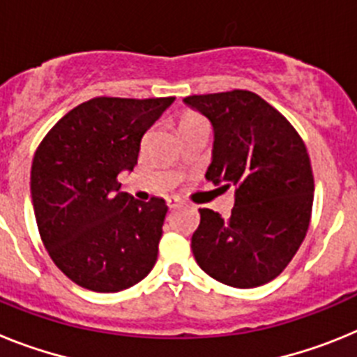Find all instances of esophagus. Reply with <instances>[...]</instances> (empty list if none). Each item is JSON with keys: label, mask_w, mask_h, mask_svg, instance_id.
<instances>
[{"label": "esophagus", "mask_w": 357, "mask_h": 357, "mask_svg": "<svg viewBox=\"0 0 357 357\" xmlns=\"http://www.w3.org/2000/svg\"><path fill=\"white\" fill-rule=\"evenodd\" d=\"M166 204H168L169 209H176V207L182 204V200H181V198H176V197H169V198H166Z\"/></svg>", "instance_id": "1"}]
</instances>
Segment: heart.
Wrapping results in <instances>:
<instances>
[{
    "label": "heart",
    "mask_w": 357,
    "mask_h": 357,
    "mask_svg": "<svg viewBox=\"0 0 357 357\" xmlns=\"http://www.w3.org/2000/svg\"><path fill=\"white\" fill-rule=\"evenodd\" d=\"M195 123H206V119L202 118L197 112H185L181 118V128L188 127V125H195Z\"/></svg>",
    "instance_id": "obj_1"
}]
</instances>
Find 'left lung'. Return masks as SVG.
I'll use <instances>...</instances> for the list:
<instances>
[{"label":"left lung","mask_w":357,"mask_h":357,"mask_svg":"<svg viewBox=\"0 0 357 357\" xmlns=\"http://www.w3.org/2000/svg\"><path fill=\"white\" fill-rule=\"evenodd\" d=\"M184 102L214 127L206 178L236 188L229 220L198 209L195 259L232 288L266 284L282 273L307 234L314 193L307 148L291 123L252 91L193 94Z\"/></svg>","instance_id":"8db88e82"}]
</instances>
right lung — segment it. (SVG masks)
Masks as SVG:
<instances>
[{"label": "right lung", "instance_id": "add662e5", "mask_svg": "<svg viewBox=\"0 0 357 357\" xmlns=\"http://www.w3.org/2000/svg\"><path fill=\"white\" fill-rule=\"evenodd\" d=\"M173 100L93 98L40 141L30 178L37 227L53 263L75 284L121 291L155 264L168 206L121 193L118 175L134 169L143 135Z\"/></svg>", "mask_w": 357, "mask_h": 357}]
</instances>
